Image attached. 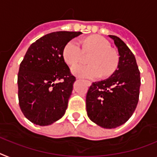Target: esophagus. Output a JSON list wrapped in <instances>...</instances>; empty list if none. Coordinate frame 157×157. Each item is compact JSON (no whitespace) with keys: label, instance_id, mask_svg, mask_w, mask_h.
Listing matches in <instances>:
<instances>
[{"label":"esophagus","instance_id":"1","mask_svg":"<svg viewBox=\"0 0 157 157\" xmlns=\"http://www.w3.org/2000/svg\"><path fill=\"white\" fill-rule=\"evenodd\" d=\"M85 83H86L87 85H89V86H90V85H92V82H91V81H85Z\"/></svg>","mask_w":157,"mask_h":157}]
</instances>
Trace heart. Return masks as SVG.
<instances>
[{
  "mask_svg": "<svg viewBox=\"0 0 157 157\" xmlns=\"http://www.w3.org/2000/svg\"><path fill=\"white\" fill-rule=\"evenodd\" d=\"M81 44L76 40H72L63 50V57L68 64H74L84 57V53L91 54L87 61L89 64H78L72 68L74 75L85 78H98L109 76L115 70L117 65V55L109 48V43L105 38L98 35L85 38Z\"/></svg>",
  "mask_w": 157,
  "mask_h": 157,
  "instance_id": "1",
  "label": "heart"
}]
</instances>
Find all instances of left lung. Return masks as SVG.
Returning a JSON list of instances; mask_svg holds the SVG:
<instances>
[{
    "instance_id": "8db88e82",
    "label": "left lung",
    "mask_w": 157,
    "mask_h": 157,
    "mask_svg": "<svg viewBox=\"0 0 157 157\" xmlns=\"http://www.w3.org/2000/svg\"><path fill=\"white\" fill-rule=\"evenodd\" d=\"M118 50L117 68L108 79L93 82L86 96L91 121L105 128L122 125L135 111L139 101L140 75L135 56L118 36L109 35Z\"/></svg>"
}]
</instances>
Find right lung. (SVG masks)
<instances>
[{
    "label": "right lung",
    "mask_w": 157,
    "mask_h": 157,
    "mask_svg": "<svg viewBox=\"0 0 157 157\" xmlns=\"http://www.w3.org/2000/svg\"><path fill=\"white\" fill-rule=\"evenodd\" d=\"M81 34L54 32L28 48L18 72V99L24 116L32 123L49 125L64 115L76 78L64 62L63 50Z\"/></svg>",
    "instance_id": "add662e5"
}]
</instances>
